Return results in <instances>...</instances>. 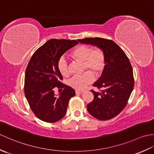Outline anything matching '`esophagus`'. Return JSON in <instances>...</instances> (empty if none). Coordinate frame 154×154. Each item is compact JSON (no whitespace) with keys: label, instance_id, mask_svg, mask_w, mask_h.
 Segmentation results:
<instances>
[{"label":"esophagus","instance_id":"1","mask_svg":"<svg viewBox=\"0 0 154 154\" xmlns=\"http://www.w3.org/2000/svg\"><path fill=\"white\" fill-rule=\"evenodd\" d=\"M75 93H76V94H82V93H83V91L76 90V91H75Z\"/></svg>","mask_w":154,"mask_h":154}]
</instances>
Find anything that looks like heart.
I'll list each match as a JSON object with an SVG mask.
<instances>
[{
    "instance_id": "obj_1",
    "label": "heart",
    "mask_w": 154,
    "mask_h": 154,
    "mask_svg": "<svg viewBox=\"0 0 154 154\" xmlns=\"http://www.w3.org/2000/svg\"><path fill=\"white\" fill-rule=\"evenodd\" d=\"M71 56L75 60L83 61L85 69H89L81 75H76L69 80L68 83L76 90H83L93 81L94 75H100L103 73L106 64L105 55L102 49L96 47L92 48L87 45H80L71 52ZM57 67L63 76L69 75L67 61L61 57L57 61Z\"/></svg>"
}]
</instances>
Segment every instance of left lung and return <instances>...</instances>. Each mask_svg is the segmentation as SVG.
I'll use <instances>...</instances> for the list:
<instances>
[{"label":"left lung","instance_id":"obj_1","mask_svg":"<svg viewBox=\"0 0 154 154\" xmlns=\"http://www.w3.org/2000/svg\"><path fill=\"white\" fill-rule=\"evenodd\" d=\"M78 40L82 44L97 45L105 55V67L93 85L103 89L100 93L91 90L94 99L87 104V110L98 120L112 119L125 108L133 90L134 79L131 63L124 51L112 40L101 38Z\"/></svg>","mask_w":154,"mask_h":154}]
</instances>
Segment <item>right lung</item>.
<instances>
[{
  "label": "right lung",
  "instance_id": "obj_1",
  "mask_svg": "<svg viewBox=\"0 0 154 154\" xmlns=\"http://www.w3.org/2000/svg\"><path fill=\"white\" fill-rule=\"evenodd\" d=\"M79 42L77 40L51 39L34 52L26 69L24 93L32 112L39 119L53 123L66 114L75 90L62 83L63 77L57 67V61L69 49ZM63 88L57 97L54 89Z\"/></svg>",
  "mask_w": 154,
  "mask_h": 154
}]
</instances>
